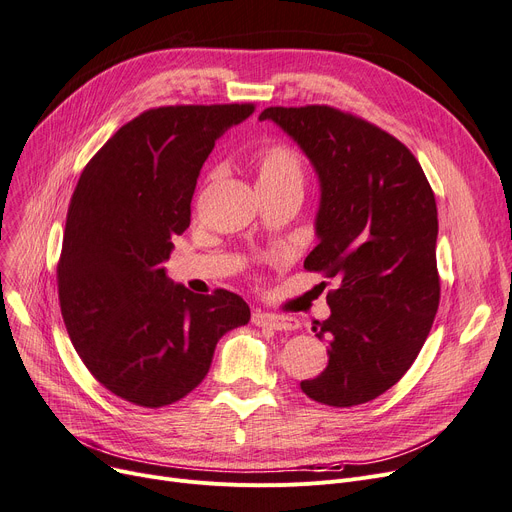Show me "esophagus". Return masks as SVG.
Returning a JSON list of instances; mask_svg holds the SVG:
<instances>
[{"label":"esophagus","instance_id":"1","mask_svg":"<svg viewBox=\"0 0 512 512\" xmlns=\"http://www.w3.org/2000/svg\"><path fill=\"white\" fill-rule=\"evenodd\" d=\"M252 323L258 327H271V330H277V332H288V330H294V327L298 325V321L294 317L264 313V311H254Z\"/></svg>","mask_w":512,"mask_h":512}]
</instances>
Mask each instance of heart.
<instances>
[{
    "label": "heart",
    "mask_w": 512,
    "mask_h": 512,
    "mask_svg": "<svg viewBox=\"0 0 512 512\" xmlns=\"http://www.w3.org/2000/svg\"><path fill=\"white\" fill-rule=\"evenodd\" d=\"M256 178L260 191H273V189H288L298 187L302 189L304 182V168L298 153L288 145H269L258 151L254 159Z\"/></svg>",
    "instance_id": "b5f03b06"
}]
</instances>
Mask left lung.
<instances>
[{"instance_id":"obj_1","label":"left lung","mask_w":512,"mask_h":512,"mask_svg":"<svg viewBox=\"0 0 512 512\" xmlns=\"http://www.w3.org/2000/svg\"><path fill=\"white\" fill-rule=\"evenodd\" d=\"M319 178L317 248L304 269L336 283L313 332L327 367L300 388L334 407L367 403L410 370L439 309L437 203L403 142L325 105L269 107Z\"/></svg>"}]
</instances>
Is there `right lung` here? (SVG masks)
Masks as SVG:
<instances>
[{
	"instance_id": "obj_1",
	"label": "right lung",
	"mask_w": 512,
	"mask_h": 512,
	"mask_svg": "<svg viewBox=\"0 0 512 512\" xmlns=\"http://www.w3.org/2000/svg\"><path fill=\"white\" fill-rule=\"evenodd\" d=\"M254 105H176L121 126L84 168L71 197L58 300L92 376L140 407H163L206 378L218 340L250 321L233 292L193 294L168 279L172 239L214 142Z\"/></svg>"
}]
</instances>
